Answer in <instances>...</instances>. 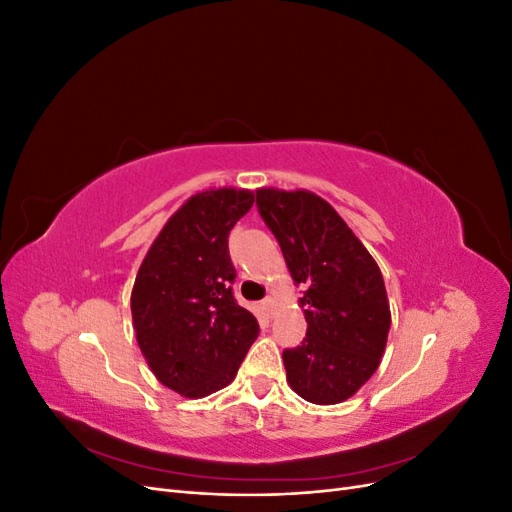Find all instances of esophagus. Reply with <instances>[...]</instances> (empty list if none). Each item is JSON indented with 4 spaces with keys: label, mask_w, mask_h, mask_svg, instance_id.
<instances>
[{
    "label": "esophagus",
    "mask_w": 512,
    "mask_h": 512,
    "mask_svg": "<svg viewBox=\"0 0 512 512\" xmlns=\"http://www.w3.org/2000/svg\"><path fill=\"white\" fill-rule=\"evenodd\" d=\"M271 305H273V301H271V297H267L265 301H262V307H265V312H271Z\"/></svg>",
    "instance_id": "34e87169"
}]
</instances>
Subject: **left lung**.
<instances>
[{
	"label": "left lung",
	"mask_w": 512,
	"mask_h": 512,
	"mask_svg": "<svg viewBox=\"0 0 512 512\" xmlns=\"http://www.w3.org/2000/svg\"><path fill=\"white\" fill-rule=\"evenodd\" d=\"M256 207L301 284L307 333L282 359L292 391L318 406L339 404L374 376L391 329L376 260L320 196L262 188Z\"/></svg>",
	"instance_id": "8db88e82"
}]
</instances>
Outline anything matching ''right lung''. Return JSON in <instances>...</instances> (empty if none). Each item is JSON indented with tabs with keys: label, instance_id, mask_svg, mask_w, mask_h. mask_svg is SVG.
Here are the masks:
<instances>
[{
	"label": "right lung",
	"instance_id": "add662e5",
	"mask_svg": "<svg viewBox=\"0 0 512 512\" xmlns=\"http://www.w3.org/2000/svg\"><path fill=\"white\" fill-rule=\"evenodd\" d=\"M247 190H207L166 222L132 290L136 342L156 378L185 397L235 380L258 320L232 294L228 235L252 209Z\"/></svg>",
	"mask_w": 512,
	"mask_h": 512
}]
</instances>
